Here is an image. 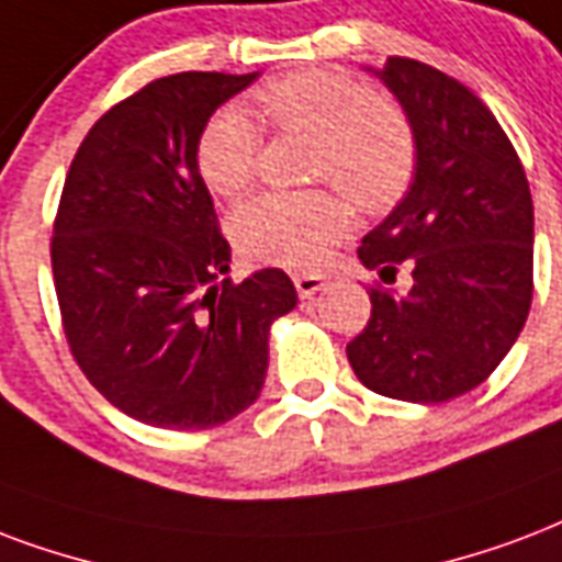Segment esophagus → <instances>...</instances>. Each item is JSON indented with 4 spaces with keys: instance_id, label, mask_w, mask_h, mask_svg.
<instances>
[{
    "instance_id": "34e87169",
    "label": "esophagus",
    "mask_w": 562,
    "mask_h": 562,
    "mask_svg": "<svg viewBox=\"0 0 562 562\" xmlns=\"http://www.w3.org/2000/svg\"><path fill=\"white\" fill-rule=\"evenodd\" d=\"M294 285H297L300 297H312V294H318L327 285V280L318 277V273H294Z\"/></svg>"
}]
</instances>
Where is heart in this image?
<instances>
[{
	"mask_svg": "<svg viewBox=\"0 0 562 562\" xmlns=\"http://www.w3.org/2000/svg\"><path fill=\"white\" fill-rule=\"evenodd\" d=\"M256 105L277 132L312 135L310 173L333 179L357 205L376 212L404 194L415 170L413 128L350 76L306 70L265 85ZM259 132L241 109H221L196 140V170L214 194L250 188ZM350 229V209L333 191L259 194L233 214L235 247L256 262L310 271L327 262Z\"/></svg>",
	"mask_w": 562,
	"mask_h": 562,
	"instance_id": "heart-1",
	"label": "heart"
}]
</instances>
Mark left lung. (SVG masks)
Segmentation results:
<instances>
[{
	"mask_svg": "<svg viewBox=\"0 0 562 562\" xmlns=\"http://www.w3.org/2000/svg\"><path fill=\"white\" fill-rule=\"evenodd\" d=\"M371 72L404 109L415 170L404 200L362 238L359 262L383 282L406 265L413 289H371L348 359L376 395L442 404L481 385L528 321L533 200L504 128L465 85L397 55Z\"/></svg>",
	"mask_w": 562,
	"mask_h": 562,
	"instance_id": "obj_1",
	"label": "left lung"
}]
</instances>
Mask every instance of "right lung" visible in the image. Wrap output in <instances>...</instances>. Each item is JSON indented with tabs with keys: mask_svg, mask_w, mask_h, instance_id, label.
<instances>
[{
	"mask_svg": "<svg viewBox=\"0 0 562 562\" xmlns=\"http://www.w3.org/2000/svg\"><path fill=\"white\" fill-rule=\"evenodd\" d=\"M259 72H177L102 114L64 179L55 294L85 376L165 430H205L259 397L271 324L297 306L289 273L224 280L233 250L196 170L214 111Z\"/></svg>",
	"mask_w": 562,
	"mask_h": 562,
	"instance_id": "obj_1",
	"label": "right lung"
}]
</instances>
